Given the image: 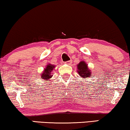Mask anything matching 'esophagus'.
<instances>
[{
	"label": "esophagus",
	"instance_id": "34e87169",
	"mask_svg": "<svg viewBox=\"0 0 130 130\" xmlns=\"http://www.w3.org/2000/svg\"><path fill=\"white\" fill-rule=\"evenodd\" d=\"M71 63H72V61H71V60H69V61H67L65 62V63L67 64H68V65H70Z\"/></svg>",
	"mask_w": 130,
	"mask_h": 130
}]
</instances>
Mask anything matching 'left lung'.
I'll list each match as a JSON object with an SVG mask.
<instances>
[{
	"mask_svg": "<svg viewBox=\"0 0 130 130\" xmlns=\"http://www.w3.org/2000/svg\"><path fill=\"white\" fill-rule=\"evenodd\" d=\"M77 67L78 74L83 78V80L84 78H90L92 76V71L88 68V64L84 61H81L77 66Z\"/></svg>",
	"mask_w": 130,
	"mask_h": 130,
	"instance_id": "1",
	"label": "left lung"
}]
</instances>
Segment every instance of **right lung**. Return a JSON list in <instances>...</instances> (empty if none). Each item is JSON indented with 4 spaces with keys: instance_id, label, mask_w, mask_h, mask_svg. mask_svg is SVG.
<instances>
[{
    "instance_id": "1",
    "label": "right lung",
    "mask_w": 130,
    "mask_h": 130,
    "mask_svg": "<svg viewBox=\"0 0 130 130\" xmlns=\"http://www.w3.org/2000/svg\"><path fill=\"white\" fill-rule=\"evenodd\" d=\"M55 66L50 63L46 66V68H44L43 72L40 73V77L44 81H50V78H52L53 76L52 72L53 69H55Z\"/></svg>"
}]
</instances>
